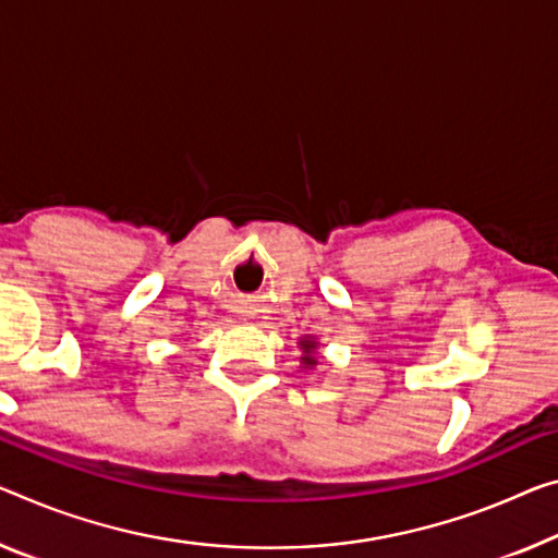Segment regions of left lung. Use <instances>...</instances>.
I'll list each match as a JSON object with an SVG mask.
<instances>
[{"label":"left lung","mask_w":558,"mask_h":558,"mask_svg":"<svg viewBox=\"0 0 558 558\" xmlns=\"http://www.w3.org/2000/svg\"><path fill=\"white\" fill-rule=\"evenodd\" d=\"M316 339L314 337H302L299 339V349H302V364L304 368H314L316 366Z\"/></svg>","instance_id":"1"}]
</instances>
